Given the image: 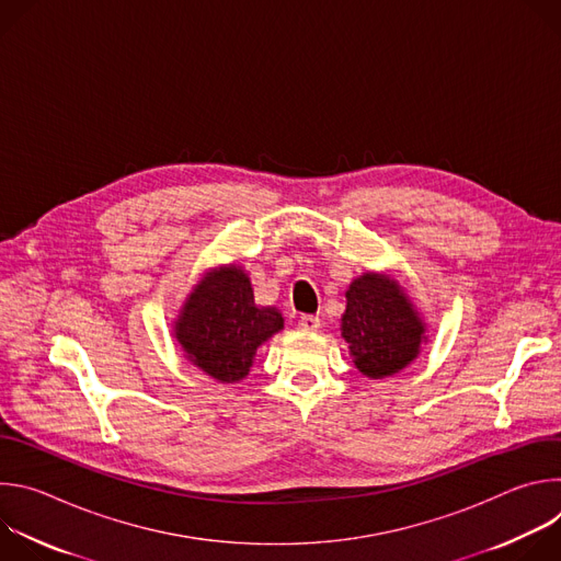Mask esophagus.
Returning <instances> with one entry per match:
<instances>
[{
  "instance_id": "1",
  "label": "esophagus",
  "mask_w": 561,
  "mask_h": 561,
  "mask_svg": "<svg viewBox=\"0 0 561 561\" xmlns=\"http://www.w3.org/2000/svg\"><path fill=\"white\" fill-rule=\"evenodd\" d=\"M297 327H299V331H304V333H312V331L319 329V317H317V314H301Z\"/></svg>"
}]
</instances>
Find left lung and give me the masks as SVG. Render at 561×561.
<instances>
[{"mask_svg": "<svg viewBox=\"0 0 561 561\" xmlns=\"http://www.w3.org/2000/svg\"><path fill=\"white\" fill-rule=\"evenodd\" d=\"M340 331L355 368L368 379L404 370L428 342L424 317L407 288L375 271H366L348 284Z\"/></svg>", "mask_w": 561, "mask_h": 561, "instance_id": "8db88e82", "label": "left lung"}]
</instances>
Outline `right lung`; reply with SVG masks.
Segmentation results:
<instances>
[{
  "mask_svg": "<svg viewBox=\"0 0 561 561\" xmlns=\"http://www.w3.org/2000/svg\"><path fill=\"white\" fill-rule=\"evenodd\" d=\"M282 329V312L255 301L251 275L237 264L204 271L173 319L184 357L219 383L242 381L257 348Z\"/></svg>",
  "mask_w": 561,
  "mask_h": 561,
  "instance_id": "right-lung-1",
  "label": "right lung"
}]
</instances>
